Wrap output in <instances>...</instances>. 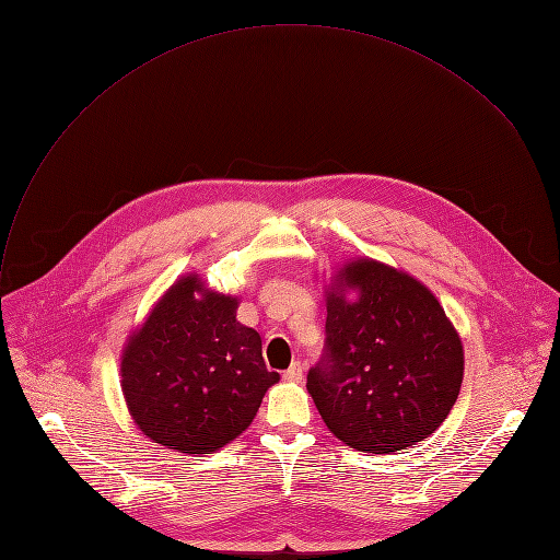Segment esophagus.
Listing matches in <instances>:
<instances>
[{
	"instance_id": "1",
	"label": "esophagus",
	"mask_w": 560,
	"mask_h": 560,
	"mask_svg": "<svg viewBox=\"0 0 560 560\" xmlns=\"http://www.w3.org/2000/svg\"><path fill=\"white\" fill-rule=\"evenodd\" d=\"M283 376H285L288 381H301V376H303V365H301V361H292V365L283 372Z\"/></svg>"
}]
</instances>
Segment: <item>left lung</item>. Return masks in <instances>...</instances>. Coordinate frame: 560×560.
Listing matches in <instances>:
<instances>
[{
	"label": "left lung",
	"instance_id": "1",
	"mask_svg": "<svg viewBox=\"0 0 560 560\" xmlns=\"http://www.w3.org/2000/svg\"><path fill=\"white\" fill-rule=\"evenodd\" d=\"M328 294L324 354L307 392L330 432L387 454L428 439L463 383V346L436 296L372 259L348 264ZM360 290L357 302L342 285Z\"/></svg>",
	"mask_w": 560,
	"mask_h": 560
}]
</instances>
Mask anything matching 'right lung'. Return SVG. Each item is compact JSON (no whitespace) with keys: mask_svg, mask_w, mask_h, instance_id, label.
<instances>
[{"mask_svg":"<svg viewBox=\"0 0 560 560\" xmlns=\"http://www.w3.org/2000/svg\"><path fill=\"white\" fill-rule=\"evenodd\" d=\"M277 381L259 332L236 322V299L203 292L197 277L164 294L121 359L135 423L154 443L184 454H208L236 439Z\"/></svg>","mask_w":560,"mask_h":560,"instance_id":"obj_1","label":"right lung"}]
</instances>
